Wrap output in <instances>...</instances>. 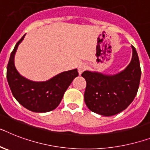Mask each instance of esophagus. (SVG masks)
<instances>
[{"mask_svg":"<svg viewBox=\"0 0 150 150\" xmlns=\"http://www.w3.org/2000/svg\"><path fill=\"white\" fill-rule=\"evenodd\" d=\"M86 68H87L86 64H79V68H78V71H79V74H81V73L83 72V71L86 69Z\"/></svg>","mask_w":150,"mask_h":150,"instance_id":"34e87169","label":"esophagus"}]
</instances>
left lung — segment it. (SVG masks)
Instances as JSON below:
<instances>
[{"label": "left lung", "mask_w": 150, "mask_h": 150, "mask_svg": "<svg viewBox=\"0 0 150 150\" xmlns=\"http://www.w3.org/2000/svg\"><path fill=\"white\" fill-rule=\"evenodd\" d=\"M132 57L126 69L118 74L104 75L96 71H85V103L93 112L111 116L121 112L136 97L141 77L138 54L132 45Z\"/></svg>", "instance_id": "1"}]
</instances>
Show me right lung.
<instances>
[{"mask_svg":"<svg viewBox=\"0 0 150 150\" xmlns=\"http://www.w3.org/2000/svg\"><path fill=\"white\" fill-rule=\"evenodd\" d=\"M25 35L16 44L10 56L7 67V79L16 100L21 105L35 112L54 110L60 104L64 93L71 81L79 75L76 69L64 71L45 81H31L20 75L14 65V55L19 44Z\"/></svg>","mask_w":150,"mask_h":150,"instance_id":"add662e5","label":"right lung"}]
</instances>
